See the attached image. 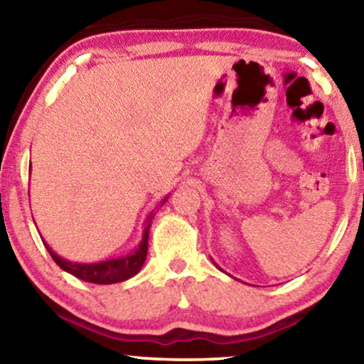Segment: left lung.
I'll use <instances>...</instances> for the list:
<instances>
[{
    "mask_svg": "<svg viewBox=\"0 0 364 364\" xmlns=\"http://www.w3.org/2000/svg\"><path fill=\"white\" fill-rule=\"evenodd\" d=\"M212 262H213V260H212ZM213 263H215V262H213ZM215 265H217V263H215ZM217 268H218V270H222V268L218 267V265H217ZM223 273H225V272H223ZM227 275H228V273H227ZM230 277H232V275H230Z\"/></svg>",
    "mask_w": 364,
    "mask_h": 364,
    "instance_id": "left-lung-1",
    "label": "left lung"
}]
</instances>
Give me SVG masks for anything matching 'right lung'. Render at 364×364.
<instances>
[{
	"label": "right lung",
	"mask_w": 364,
	"mask_h": 364,
	"mask_svg": "<svg viewBox=\"0 0 364 364\" xmlns=\"http://www.w3.org/2000/svg\"><path fill=\"white\" fill-rule=\"evenodd\" d=\"M167 198L168 196L164 197L156 208L162 207L164 203L167 202ZM154 215H156V210L149 213L147 220L144 223L142 238L141 242H139V245L134 248L132 252H129L126 255H121V257L107 258V260L92 262V263L71 262V260H66V258L59 257L46 242H44V245H46L49 255L53 257V260L56 262L64 272L71 273V275L79 278V280L97 283V285H112V283L126 282L129 278L136 277L137 273L141 272V268L144 267V262H146L147 248H149V228H151V222Z\"/></svg>",
	"instance_id": "add662e5"
}]
</instances>
